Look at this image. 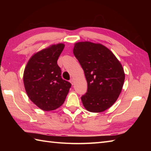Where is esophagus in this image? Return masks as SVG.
<instances>
[{
	"label": "esophagus",
	"mask_w": 151,
	"mask_h": 151,
	"mask_svg": "<svg viewBox=\"0 0 151 151\" xmlns=\"http://www.w3.org/2000/svg\"><path fill=\"white\" fill-rule=\"evenodd\" d=\"M70 82L71 83V84L73 85L74 84V82H75V80H74V78H71L70 80Z\"/></svg>",
	"instance_id": "obj_1"
}]
</instances>
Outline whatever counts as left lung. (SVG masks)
Listing matches in <instances>:
<instances>
[{"label": "left lung", "mask_w": 151, "mask_h": 151, "mask_svg": "<svg viewBox=\"0 0 151 151\" xmlns=\"http://www.w3.org/2000/svg\"><path fill=\"white\" fill-rule=\"evenodd\" d=\"M73 53L88 83L87 92L81 97L84 108L95 113L110 108L119 96L124 81L119 61L106 47L90 41L76 43Z\"/></svg>", "instance_id": "1"}]
</instances>
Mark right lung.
<instances>
[{"label": "right lung", "mask_w": 151, "mask_h": 151, "mask_svg": "<svg viewBox=\"0 0 151 151\" xmlns=\"http://www.w3.org/2000/svg\"><path fill=\"white\" fill-rule=\"evenodd\" d=\"M65 45H52L32 56L23 74V82L28 97L44 111H52L62 106L71 84L61 77L58 59Z\"/></svg>", "instance_id": "obj_1"}]
</instances>
